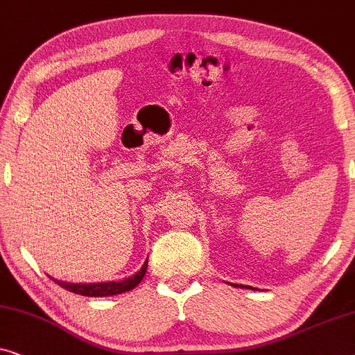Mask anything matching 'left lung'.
<instances>
[{
	"label": "left lung",
	"mask_w": 355,
	"mask_h": 355,
	"mask_svg": "<svg viewBox=\"0 0 355 355\" xmlns=\"http://www.w3.org/2000/svg\"><path fill=\"white\" fill-rule=\"evenodd\" d=\"M244 288H246V286H244Z\"/></svg>",
	"instance_id": "1"
}]
</instances>
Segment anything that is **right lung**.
<instances>
[{"label":"right lung","instance_id":"1","mask_svg":"<svg viewBox=\"0 0 355 355\" xmlns=\"http://www.w3.org/2000/svg\"><path fill=\"white\" fill-rule=\"evenodd\" d=\"M148 268V259L146 262L143 263V267L135 273L133 277H128L122 282H109V283H88V284H76V283H66V282H59V279L51 278L53 282H56L59 286L67 289V291L76 293V294H82V296H88V297H101V296H114V294H121L130 291L137 286L138 283H141V279L146 273Z\"/></svg>","mask_w":355,"mask_h":355}]
</instances>
